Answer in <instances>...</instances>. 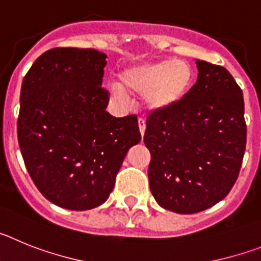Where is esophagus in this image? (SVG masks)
Segmentation results:
<instances>
[{
    "mask_svg": "<svg viewBox=\"0 0 261 261\" xmlns=\"http://www.w3.org/2000/svg\"><path fill=\"white\" fill-rule=\"evenodd\" d=\"M138 126H140V133H141V136L144 137L145 135V129H146V124H145V121L142 119L138 120Z\"/></svg>",
    "mask_w": 261,
    "mask_h": 261,
    "instance_id": "1",
    "label": "esophagus"
}]
</instances>
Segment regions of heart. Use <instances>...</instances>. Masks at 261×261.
I'll return each instance as SVG.
<instances>
[{"label": "heart", "mask_w": 261, "mask_h": 261, "mask_svg": "<svg viewBox=\"0 0 261 261\" xmlns=\"http://www.w3.org/2000/svg\"><path fill=\"white\" fill-rule=\"evenodd\" d=\"M193 84V69L183 60H159L129 66L120 71L119 86L110 87L111 95L124 100L125 93L144 94L145 107L165 112L177 107L188 96Z\"/></svg>", "instance_id": "1"}]
</instances>
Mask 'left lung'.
Segmentation results:
<instances>
[{
    "mask_svg": "<svg viewBox=\"0 0 261 261\" xmlns=\"http://www.w3.org/2000/svg\"><path fill=\"white\" fill-rule=\"evenodd\" d=\"M184 102L146 120L149 184L162 208L193 214L225 199L239 175L247 126L241 87L225 68L196 60Z\"/></svg>",
    "mask_w": 261,
    "mask_h": 261,
    "instance_id": "left-lung-1",
    "label": "left lung"
}]
</instances>
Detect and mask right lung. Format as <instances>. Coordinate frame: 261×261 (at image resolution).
Wrapping results in <instances>:
<instances>
[{
  "label": "right lung",
  "mask_w": 261,
  "mask_h": 261,
  "mask_svg": "<svg viewBox=\"0 0 261 261\" xmlns=\"http://www.w3.org/2000/svg\"><path fill=\"white\" fill-rule=\"evenodd\" d=\"M106 59L95 49L55 48L22 82L17 129L24 165L41 195L70 211L102 205L128 150L141 141L135 115L106 111Z\"/></svg>",
  "instance_id": "right-lung-1"
}]
</instances>
